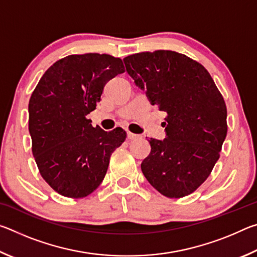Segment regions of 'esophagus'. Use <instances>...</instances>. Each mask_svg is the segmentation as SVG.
<instances>
[{
    "label": "esophagus",
    "mask_w": 257,
    "mask_h": 257,
    "mask_svg": "<svg viewBox=\"0 0 257 257\" xmlns=\"http://www.w3.org/2000/svg\"><path fill=\"white\" fill-rule=\"evenodd\" d=\"M127 136H128V139H130V141H136V139L141 138V136H139V135L133 134V133H128Z\"/></svg>",
    "instance_id": "34e87169"
}]
</instances>
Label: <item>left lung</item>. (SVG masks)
Masks as SVG:
<instances>
[{"label":"left lung","mask_w":257,"mask_h":257,"mask_svg":"<svg viewBox=\"0 0 257 257\" xmlns=\"http://www.w3.org/2000/svg\"><path fill=\"white\" fill-rule=\"evenodd\" d=\"M123 62L152 105L167 113V137L149 139L143 173L169 198L194 193L210 176L227 136L222 95L201 63L175 51L142 52Z\"/></svg>","instance_id":"1"}]
</instances>
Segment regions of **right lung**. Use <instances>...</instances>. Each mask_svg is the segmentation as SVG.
I'll return each mask as SVG.
<instances>
[{
  "mask_svg": "<svg viewBox=\"0 0 257 257\" xmlns=\"http://www.w3.org/2000/svg\"><path fill=\"white\" fill-rule=\"evenodd\" d=\"M122 72V60L112 55H68L47 69L30 96L33 155L43 179L62 196L92 194L127 137L122 128L104 132L86 118L106 82Z\"/></svg>",
  "mask_w": 257,
  "mask_h": 257,
  "instance_id": "obj_1",
  "label": "right lung"
}]
</instances>
